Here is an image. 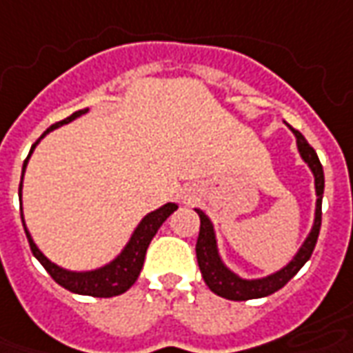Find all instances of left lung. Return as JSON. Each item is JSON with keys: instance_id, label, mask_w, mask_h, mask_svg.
<instances>
[{"instance_id": "8db88e82", "label": "left lung", "mask_w": 353, "mask_h": 353, "mask_svg": "<svg viewBox=\"0 0 353 353\" xmlns=\"http://www.w3.org/2000/svg\"><path fill=\"white\" fill-rule=\"evenodd\" d=\"M290 130H292V134L296 135L300 157L310 166V170L314 172L315 177L317 202H315L314 228L310 231V235L305 236L304 245L300 246L296 256L283 270L275 271V273H271L268 277H262V279H243L221 262L218 252V243H216V233H214V225H212L210 218L202 210H196L199 218H201V231H199V239H196V262H199V268H201L204 283L218 296L236 300V302L270 296L273 292H277L279 288L285 287L288 281L302 270V265L310 260V256L314 252L317 236H319V229H321V201L323 189H325V176H323V166L319 162L317 152L314 151V147L305 141L304 135L300 134L298 130H294V128H290Z\"/></svg>"}]
</instances>
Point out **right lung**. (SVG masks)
Masks as SVG:
<instances>
[{
  "label": "right lung",
  "instance_id": "obj_1",
  "mask_svg": "<svg viewBox=\"0 0 353 353\" xmlns=\"http://www.w3.org/2000/svg\"><path fill=\"white\" fill-rule=\"evenodd\" d=\"M85 112H88V108L78 110V112H74V114H70V117L65 118V120L57 122V124H53L51 128H48V132H43V135H41L39 139H43L49 132H53V130L59 128V125L68 124V122H72L74 118L82 117V114H85ZM39 139L32 145L30 152H28V157H26L24 164H22V177H24V170H26L28 159H30V154L34 152V149H36V145L39 143ZM19 199L22 201V181L21 185H19ZM176 210H177V204L168 202V204L160 206L159 210L147 214V216L141 219V223L135 228L134 235H132V239L128 241V245L124 246V250L118 254L117 258H114L110 263L91 271L63 270V268H59L57 263L48 260V258L41 254V250H39L38 246H36V243H34L30 231L26 229L22 212H21V218H22V225H24V231H26V236H28V243H30L32 254L38 258V262L46 268V271H48L49 275L55 279V283H59L61 287H65L66 290H70V292H76V294L95 296V298H110V296H118V294L125 292V290H128V288L132 287L135 281H137V277H139V273H141L143 270L145 254H147V248H149V245H151L152 236L157 235V231L160 229V225H162V223H164V221H166V219H168Z\"/></svg>",
  "mask_w": 353,
  "mask_h": 353
}]
</instances>
